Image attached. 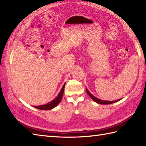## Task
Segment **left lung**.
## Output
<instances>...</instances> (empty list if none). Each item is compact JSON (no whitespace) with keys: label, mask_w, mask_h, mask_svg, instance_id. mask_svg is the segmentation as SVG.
<instances>
[{"label":"left lung","mask_w":146,"mask_h":146,"mask_svg":"<svg viewBox=\"0 0 146 146\" xmlns=\"http://www.w3.org/2000/svg\"><path fill=\"white\" fill-rule=\"evenodd\" d=\"M86 93H87L88 95L90 97V98L92 99L93 100L94 102H95L96 103H97L98 104H102V105H108V104H113L115 102H119V100H121L120 99H118V100H114V101H108V100H102L101 99H99L97 97H95V96L93 95L90 92L88 91V90L87 89V88L86 87Z\"/></svg>","instance_id":"left-lung-1"}]
</instances>
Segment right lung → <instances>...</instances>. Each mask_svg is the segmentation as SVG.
I'll list each match as a JSON object with an SVG mask.
<instances>
[{"label":"right lung","mask_w":146,"mask_h":146,"mask_svg":"<svg viewBox=\"0 0 146 146\" xmlns=\"http://www.w3.org/2000/svg\"><path fill=\"white\" fill-rule=\"evenodd\" d=\"M65 84H66V83H65L63 85V86H62L61 91L57 95V97H56L54 99H53L52 101H50L46 104L39 105V106H34V107L38 108V109H39V110H51V109H52V108H53L56 107L57 105L60 104V102H61V99H62V97H63V95L64 94V90Z\"/></svg>","instance_id":"add662e5"}]
</instances>
